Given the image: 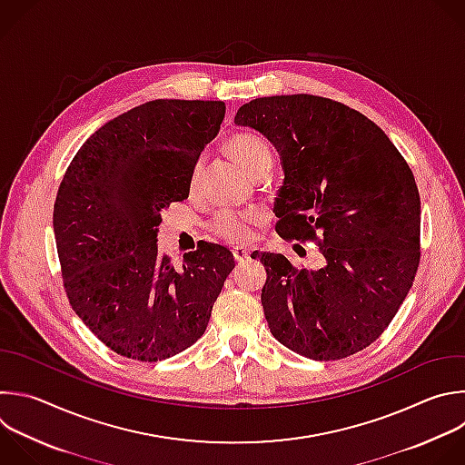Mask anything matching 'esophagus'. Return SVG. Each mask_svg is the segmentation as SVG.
I'll return each mask as SVG.
<instances>
[{
  "instance_id": "esophagus-1",
  "label": "esophagus",
  "mask_w": 465,
  "mask_h": 465,
  "mask_svg": "<svg viewBox=\"0 0 465 465\" xmlns=\"http://www.w3.org/2000/svg\"><path fill=\"white\" fill-rule=\"evenodd\" d=\"M232 253H233V259H235L237 262H244V261L250 259V250H248V248H242V246L233 248Z\"/></svg>"
}]
</instances>
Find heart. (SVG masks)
Here are the masks:
<instances>
[{"label": "heart", "instance_id": "heart-1", "mask_svg": "<svg viewBox=\"0 0 465 465\" xmlns=\"http://www.w3.org/2000/svg\"><path fill=\"white\" fill-rule=\"evenodd\" d=\"M228 149L232 151L233 157L239 161L241 166H244L252 175H255L261 170H270L272 166V147L270 143L255 134V133H237L228 140ZM201 170V161L195 166L193 177H197ZM264 219L262 212L259 210H248V212H237V210H219L215 217L210 223L212 232L230 242H242L250 237L252 224L261 223Z\"/></svg>", "mask_w": 465, "mask_h": 465}]
</instances>
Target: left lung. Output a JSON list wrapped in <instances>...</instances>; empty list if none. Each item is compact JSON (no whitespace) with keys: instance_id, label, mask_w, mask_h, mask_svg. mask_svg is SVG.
Instances as JSON below:
<instances>
[{"instance_id":"left-lung-1","label":"left lung","mask_w":465,"mask_h":465,"mask_svg":"<svg viewBox=\"0 0 465 465\" xmlns=\"http://www.w3.org/2000/svg\"><path fill=\"white\" fill-rule=\"evenodd\" d=\"M235 124L281 153L277 233L316 242L327 261L311 272L281 253H252L268 273L261 302L272 336L316 361L363 351L396 316L420 264V193L409 164L372 120L323 96L255 98Z\"/></svg>"}]
</instances>
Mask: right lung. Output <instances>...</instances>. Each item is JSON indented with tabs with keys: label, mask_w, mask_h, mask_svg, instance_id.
<instances>
[{
	"label": "right lung",
	"mask_w": 465,
	"mask_h": 465,
	"mask_svg": "<svg viewBox=\"0 0 465 465\" xmlns=\"http://www.w3.org/2000/svg\"><path fill=\"white\" fill-rule=\"evenodd\" d=\"M221 100H151L94 131L71 161L53 226L67 299L113 352L161 361L192 347L235 261L201 241L183 262L161 255V212L188 199Z\"/></svg>",
	"instance_id": "add662e5"
}]
</instances>
